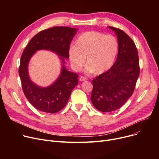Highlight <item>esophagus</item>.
<instances>
[{"label":"esophagus","mask_w":159,"mask_h":159,"mask_svg":"<svg viewBox=\"0 0 159 159\" xmlns=\"http://www.w3.org/2000/svg\"><path fill=\"white\" fill-rule=\"evenodd\" d=\"M79 80H80V81H81V82H83V81H86V80H88V79H87V78H86L85 77L81 76V77H80V78H79Z\"/></svg>","instance_id":"esophagus-1"}]
</instances>
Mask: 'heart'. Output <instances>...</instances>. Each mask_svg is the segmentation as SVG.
<instances>
[{
  "label": "heart",
  "mask_w": 159,
  "mask_h": 159,
  "mask_svg": "<svg viewBox=\"0 0 159 159\" xmlns=\"http://www.w3.org/2000/svg\"><path fill=\"white\" fill-rule=\"evenodd\" d=\"M117 51V40L113 35L88 31L78 38L70 49L69 56L74 70H79L86 58L87 71L101 74L112 66Z\"/></svg>",
  "instance_id": "1"
}]
</instances>
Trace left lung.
<instances>
[{
    "mask_svg": "<svg viewBox=\"0 0 159 159\" xmlns=\"http://www.w3.org/2000/svg\"><path fill=\"white\" fill-rule=\"evenodd\" d=\"M117 36L119 51L114 64L93 80L91 100L97 110L111 112L122 107L134 91L140 74L137 49L122 30L109 26Z\"/></svg>",
    "mask_w": 159,
    "mask_h": 159,
    "instance_id": "obj_1",
    "label": "left lung"
}]
</instances>
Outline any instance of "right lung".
I'll return each mask as SVG.
<instances>
[{"instance_id":"right-lung-1","label":"right lung","mask_w":159,"mask_h":159,"mask_svg":"<svg viewBox=\"0 0 159 159\" xmlns=\"http://www.w3.org/2000/svg\"><path fill=\"white\" fill-rule=\"evenodd\" d=\"M77 32L76 28L55 26L38 33L24 49L19 73L24 93L36 109L49 113L61 110L68 101L73 89L78 84L79 75L67 70L62 66L59 77L47 88L37 86L30 79L28 64L32 55L39 49H48L60 57L69 58L70 46ZM63 58L61 59L64 63Z\"/></svg>"}]
</instances>
